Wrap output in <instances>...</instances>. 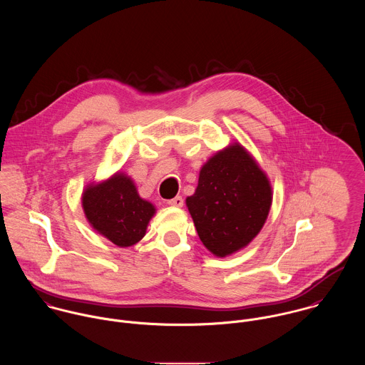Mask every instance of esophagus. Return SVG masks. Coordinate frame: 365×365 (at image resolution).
I'll return each mask as SVG.
<instances>
[{
    "label": "esophagus",
    "mask_w": 365,
    "mask_h": 365,
    "mask_svg": "<svg viewBox=\"0 0 365 365\" xmlns=\"http://www.w3.org/2000/svg\"><path fill=\"white\" fill-rule=\"evenodd\" d=\"M168 205H171V207H177V208H181L182 205H184V200H182V197H175V198H173V200H170L168 202H167Z\"/></svg>",
    "instance_id": "obj_1"
}]
</instances>
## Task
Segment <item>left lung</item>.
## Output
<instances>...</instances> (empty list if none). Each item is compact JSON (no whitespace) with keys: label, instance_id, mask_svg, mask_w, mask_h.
I'll list each match as a JSON object with an SVG mask.
<instances>
[{"label":"left lung","instance_id":"left-lung-1","mask_svg":"<svg viewBox=\"0 0 365 365\" xmlns=\"http://www.w3.org/2000/svg\"><path fill=\"white\" fill-rule=\"evenodd\" d=\"M271 202L267 174L237 142L209 158L185 200L201 242L216 257L246 247L260 233Z\"/></svg>","mask_w":365,"mask_h":365}]
</instances>
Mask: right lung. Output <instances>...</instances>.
I'll list each match as a JSON object with an SVG mask.
<instances>
[{"instance_id":"add662e5","label":"right lung","mask_w":365,"mask_h":365,"mask_svg":"<svg viewBox=\"0 0 365 365\" xmlns=\"http://www.w3.org/2000/svg\"><path fill=\"white\" fill-rule=\"evenodd\" d=\"M81 202L93 229L119 247L140 242L156 213L153 204L140 198L133 180L120 171L87 185Z\"/></svg>"}]
</instances>
